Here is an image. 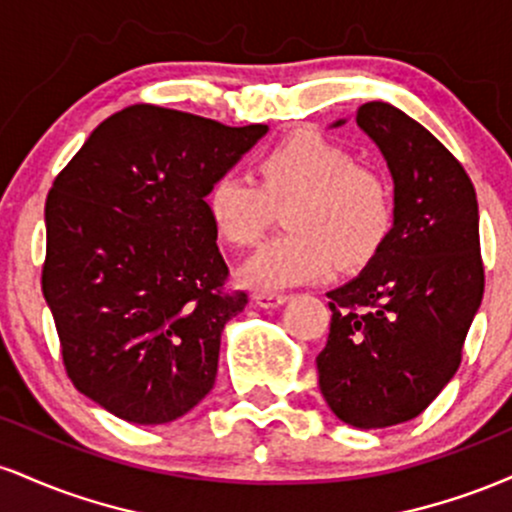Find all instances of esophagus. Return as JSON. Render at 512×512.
Returning a JSON list of instances; mask_svg holds the SVG:
<instances>
[{"label":"esophagus","instance_id":"34e87169","mask_svg":"<svg viewBox=\"0 0 512 512\" xmlns=\"http://www.w3.org/2000/svg\"><path fill=\"white\" fill-rule=\"evenodd\" d=\"M252 298H255V303L260 305V308H276V305L289 301L286 293H272V291H257Z\"/></svg>","mask_w":512,"mask_h":512}]
</instances>
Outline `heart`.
Here are the masks:
<instances>
[{"instance_id":"b5f03b06","label":"heart","mask_w":512,"mask_h":512,"mask_svg":"<svg viewBox=\"0 0 512 512\" xmlns=\"http://www.w3.org/2000/svg\"><path fill=\"white\" fill-rule=\"evenodd\" d=\"M216 236L231 248H252L284 209L289 233L272 240L243 269L262 291L320 279L337 267L373 260L395 226L390 182L370 163L320 129H298L264 149L255 180L221 173L204 192Z\"/></svg>"}]
</instances>
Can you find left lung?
<instances>
[{"mask_svg": "<svg viewBox=\"0 0 512 512\" xmlns=\"http://www.w3.org/2000/svg\"><path fill=\"white\" fill-rule=\"evenodd\" d=\"M363 132L395 180V226L349 284L327 293L320 390L344 424L385 428L424 411L460 368L484 296L477 192L462 163L390 103H363Z\"/></svg>", "mask_w": 512, "mask_h": 512, "instance_id": "obj_1", "label": "left lung"}]
</instances>
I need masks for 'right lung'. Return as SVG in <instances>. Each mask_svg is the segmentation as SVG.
I'll list each match as a JSON object with an SVG mask.
<instances>
[{
  "mask_svg": "<svg viewBox=\"0 0 512 512\" xmlns=\"http://www.w3.org/2000/svg\"><path fill=\"white\" fill-rule=\"evenodd\" d=\"M264 132L137 103L52 182L40 284L69 380L110 414L166 424L214 387L248 293L228 286L204 192Z\"/></svg>",
  "mask_w": 512,
  "mask_h": 512,
  "instance_id": "1",
  "label": "right lung"
}]
</instances>
